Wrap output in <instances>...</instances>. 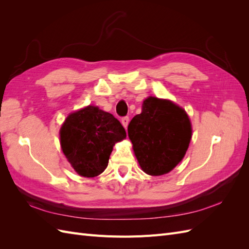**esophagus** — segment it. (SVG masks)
Instances as JSON below:
<instances>
[{"instance_id": "1", "label": "esophagus", "mask_w": 249, "mask_h": 249, "mask_svg": "<svg viewBox=\"0 0 249 249\" xmlns=\"http://www.w3.org/2000/svg\"><path fill=\"white\" fill-rule=\"evenodd\" d=\"M129 122H130V118L127 117V116H124V117L122 118V124H123V125H124V127L127 126V124H129Z\"/></svg>"}]
</instances>
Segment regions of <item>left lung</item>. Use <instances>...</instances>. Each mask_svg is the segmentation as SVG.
I'll list each match as a JSON object with an SVG mask.
<instances>
[{"instance_id": "1", "label": "left lung", "mask_w": 249, "mask_h": 249, "mask_svg": "<svg viewBox=\"0 0 249 249\" xmlns=\"http://www.w3.org/2000/svg\"><path fill=\"white\" fill-rule=\"evenodd\" d=\"M127 134L141 169L149 176L166 175L182 161L192 136L186 111L169 100L148 96L134 116Z\"/></svg>"}]
</instances>
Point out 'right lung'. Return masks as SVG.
Returning a JSON list of instances; mask_svg holds the SVG:
<instances>
[{
	"instance_id": "right-lung-1",
	"label": "right lung",
	"mask_w": 249,
	"mask_h": 249,
	"mask_svg": "<svg viewBox=\"0 0 249 249\" xmlns=\"http://www.w3.org/2000/svg\"><path fill=\"white\" fill-rule=\"evenodd\" d=\"M125 137L119 120L95 106L71 113L60 129L62 152L84 178L101 175L108 166L113 146Z\"/></svg>"
}]
</instances>
